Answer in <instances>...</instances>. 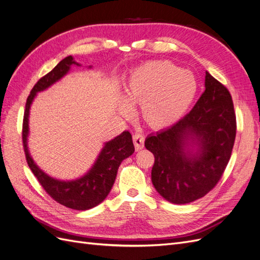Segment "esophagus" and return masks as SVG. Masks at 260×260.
<instances>
[{"label":"esophagus","mask_w":260,"mask_h":260,"mask_svg":"<svg viewBox=\"0 0 260 260\" xmlns=\"http://www.w3.org/2000/svg\"><path fill=\"white\" fill-rule=\"evenodd\" d=\"M133 143H135L136 151H140V149H142L144 147L143 135H141V133H136V135L133 136Z\"/></svg>","instance_id":"obj_1"}]
</instances>
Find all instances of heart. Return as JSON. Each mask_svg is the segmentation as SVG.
Here are the masks:
<instances>
[{"label": "heart", "mask_w": 260, "mask_h": 260, "mask_svg": "<svg viewBox=\"0 0 260 260\" xmlns=\"http://www.w3.org/2000/svg\"><path fill=\"white\" fill-rule=\"evenodd\" d=\"M198 84L190 72L169 61H148L131 73L124 85L119 113L129 116L131 105L140 104V115L153 128L176 123L190 108Z\"/></svg>", "instance_id": "1"}]
</instances>
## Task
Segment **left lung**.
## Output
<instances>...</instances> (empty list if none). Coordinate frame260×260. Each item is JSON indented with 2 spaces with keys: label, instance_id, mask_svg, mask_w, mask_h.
I'll return each instance as SVG.
<instances>
[{
  "label": "left lung",
  "instance_id": "8db88e82",
  "mask_svg": "<svg viewBox=\"0 0 260 260\" xmlns=\"http://www.w3.org/2000/svg\"><path fill=\"white\" fill-rule=\"evenodd\" d=\"M235 135L231 94L206 72L205 91L192 111L145 140V147L155 157L152 182L156 191L172 204L205 196L229 162Z\"/></svg>",
  "mask_w": 260,
  "mask_h": 260
}]
</instances>
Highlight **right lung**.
<instances>
[{
  "instance_id": "add662e5",
  "label": "right lung",
  "mask_w": 260,
  "mask_h": 260,
  "mask_svg": "<svg viewBox=\"0 0 260 260\" xmlns=\"http://www.w3.org/2000/svg\"><path fill=\"white\" fill-rule=\"evenodd\" d=\"M72 65L80 66V64L74 60L73 56H67L60 60L48 75L42 77L31 90L23 115L22 143L28 166L45 192L54 201L68 208L88 210L98 206L107 198L114 185L118 168L123 159L133 154L135 146H133L131 133L123 131L121 135L105 143L91 169L84 176L76 180L62 181L55 179L38 167L28 149L30 107L37 96V93L46 90L52 84L60 80L68 74Z\"/></svg>"
}]
</instances>
